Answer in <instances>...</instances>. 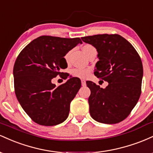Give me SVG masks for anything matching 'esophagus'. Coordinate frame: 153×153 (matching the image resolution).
<instances>
[{
    "instance_id": "esophagus-1",
    "label": "esophagus",
    "mask_w": 153,
    "mask_h": 153,
    "mask_svg": "<svg viewBox=\"0 0 153 153\" xmlns=\"http://www.w3.org/2000/svg\"><path fill=\"white\" fill-rule=\"evenodd\" d=\"M81 84L82 86H85V85H86V82H85V81L84 80H81Z\"/></svg>"
}]
</instances>
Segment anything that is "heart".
I'll list each match as a JSON object with an SVG mask.
<instances>
[{"instance_id":"b5f03b06","label":"heart","mask_w":153,"mask_h":153,"mask_svg":"<svg viewBox=\"0 0 153 153\" xmlns=\"http://www.w3.org/2000/svg\"><path fill=\"white\" fill-rule=\"evenodd\" d=\"M93 49H95L94 47L91 46V45H85L83 47H82V50H83L84 53L87 55V54L88 53V52ZM71 52H68V53L65 54V59L67 62H68L70 59V55H71ZM91 73V70L90 69H85V68H74V69L72 70L71 73L73 76L75 77H78V78H85L90 75Z\"/></svg>"}]
</instances>
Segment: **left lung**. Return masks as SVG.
<instances>
[{"instance_id":"left-lung-1","label":"left lung","mask_w":153,"mask_h":153,"mask_svg":"<svg viewBox=\"0 0 153 153\" xmlns=\"http://www.w3.org/2000/svg\"><path fill=\"white\" fill-rule=\"evenodd\" d=\"M98 52L94 70L97 78L108 82L102 88L87 81L90 88L89 111L94 120L117 124L129 116L136 106L143 76L141 59L134 47L119 34H98L82 37Z\"/></svg>"}]
</instances>
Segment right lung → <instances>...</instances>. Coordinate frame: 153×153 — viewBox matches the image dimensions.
Here are the masks:
<instances>
[{
    "label": "right lung",
    "instance_id": "add662e5",
    "mask_svg": "<svg viewBox=\"0 0 153 153\" xmlns=\"http://www.w3.org/2000/svg\"><path fill=\"white\" fill-rule=\"evenodd\" d=\"M78 44H82L80 38L42 36L26 45L16 60V96L23 109L40 125H57L69 115L81 81L71 77L57 87L52 79L64 73L60 72L68 67L64 57Z\"/></svg>",
    "mask_w": 153,
    "mask_h": 153
}]
</instances>
